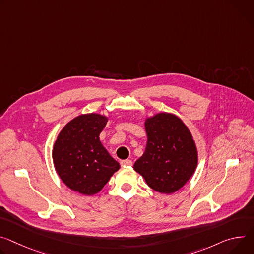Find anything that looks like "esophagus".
Wrapping results in <instances>:
<instances>
[{"instance_id": "esophagus-1", "label": "esophagus", "mask_w": 254, "mask_h": 254, "mask_svg": "<svg viewBox=\"0 0 254 254\" xmlns=\"http://www.w3.org/2000/svg\"><path fill=\"white\" fill-rule=\"evenodd\" d=\"M121 165H122L123 167H126V166L130 167V166L132 165V162H131L130 160H122V161H121Z\"/></svg>"}]
</instances>
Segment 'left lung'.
Here are the masks:
<instances>
[{"mask_svg":"<svg viewBox=\"0 0 254 254\" xmlns=\"http://www.w3.org/2000/svg\"><path fill=\"white\" fill-rule=\"evenodd\" d=\"M147 146L133 169L161 193L180 190L197 166V149L191 132L176 115L160 112L145 121Z\"/></svg>","mask_w":254,"mask_h":254,"instance_id":"8db88e82","label":"left lung"}]
</instances>
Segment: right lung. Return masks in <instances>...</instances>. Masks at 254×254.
<instances>
[{"mask_svg": "<svg viewBox=\"0 0 254 254\" xmlns=\"http://www.w3.org/2000/svg\"><path fill=\"white\" fill-rule=\"evenodd\" d=\"M107 121L98 113L81 114L68 122L57 137L54 165L63 182L74 191L93 195L121 168L99 139Z\"/></svg>", "mask_w": 254, "mask_h": 254, "instance_id": "add662e5", "label": "right lung"}]
</instances>
